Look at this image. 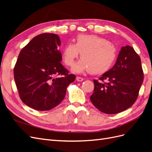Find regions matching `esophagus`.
I'll list each match as a JSON object with an SVG mask.
<instances>
[{"label":"esophagus","instance_id":"34e87169","mask_svg":"<svg viewBox=\"0 0 152 152\" xmlns=\"http://www.w3.org/2000/svg\"><path fill=\"white\" fill-rule=\"evenodd\" d=\"M76 79L78 82H82L84 80V79L82 77H76Z\"/></svg>","mask_w":152,"mask_h":152}]
</instances>
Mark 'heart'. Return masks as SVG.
I'll return each instance as SVG.
<instances>
[{
    "instance_id": "obj_1",
    "label": "heart",
    "mask_w": 152,
    "mask_h": 152,
    "mask_svg": "<svg viewBox=\"0 0 152 152\" xmlns=\"http://www.w3.org/2000/svg\"><path fill=\"white\" fill-rule=\"evenodd\" d=\"M80 53L82 59L73 67V71L87 70L93 74H102L113 65L117 50L102 37L80 34L75 38V44H66L62 51L63 60L66 65L72 66Z\"/></svg>"
}]
</instances>
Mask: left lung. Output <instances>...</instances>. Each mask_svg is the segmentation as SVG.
Masks as SVG:
<instances>
[{"mask_svg": "<svg viewBox=\"0 0 152 152\" xmlns=\"http://www.w3.org/2000/svg\"><path fill=\"white\" fill-rule=\"evenodd\" d=\"M99 80H94V93L90 97L96 108L115 114L131 107L143 82L141 59L133 48L122 47L115 65Z\"/></svg>", "mask_w": 152, "mask_h": 152, "instance_id": "obj_1", "label": "left lung"}]
</instances>
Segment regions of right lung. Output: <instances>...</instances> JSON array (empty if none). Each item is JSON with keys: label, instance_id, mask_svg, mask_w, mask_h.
Here are the masks:
<instances>
[{"label": "right lung", "instance_id": "right-lung-1", "mask_svg": "<svg viewBox=\"0 0 152 152\" xmlns=\"http://www.w3.org/2000/svg\"><path fill=\"white\" fill-rule=\"evenodd\" d=\"M58 35L42 34L35 37L21 49L14 68L20 97L28 107L46 111L65 98L68 86L75 76L61 65Z\"/></svg>", "mask_w": 152, "mask_h": 152}]
</instances>
